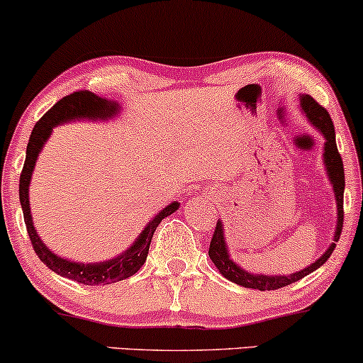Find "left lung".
Here are the masks:
<instances>
[{"label":"left lung","instance_id":"8db88e82","mask_svg":"<svg viewBox=\"0 0 363 363\" xmlns=\"http://www.w3.org/2000/svg\"><path fill=\"white\" fill-rule=\"evenodd\" d=\"M301 106H303L304 115L309 118V121L316 126L318 130L325 137V164L326 170H328V176L331 184H333L335 191V199H336V208H338V223H336V231H335V240L333 243L328 247L323 255L318 259L314 264L309 265V267L299 270V272L291 274V276H259V274H250L242 267H238L233 260L230 259L228 248H226L225 237H223V225L221 221H218L215 226V233H213L211 243H209V259L213 260V264L216 265L218 270H220L223 276L228 279V281L238 284V286L250 287V289H259V291H274L281 289V287L289 286V284H294L301 281L303 277H306L308 274H311L313 270L321 267L326 260L330 259V255L333 253L336 242H338L340 235H342L343 228V191H345V172H343V160L342 155H340L338 148H336V140H335V126L333 121H331V116L328 111L321 106L316 99H313L309 94L301 96Z\"/></svg>","mask_w":363,"mask_h":363}]
</instances>
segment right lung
Listing matches in <instances>:
<instances>
[{"mask_svg": "<svg viewBox=\"0 0 363 363\" xmlns=\"http://www.w3.org/2000/svg\"><path fill=\"white\" fill-rule=\"evenodd\" d=\"M118 111V104L108 99L99 98L91 93V91H74V93L64 96L60 101H57L49 111L43 115L40 120L35 123V128L30 135L28 147H27V159H25L23 170L20 176V203L23 209V220L27 225V231L30 242L35 253L38 255L43 264L50 270H54L59 276L72 279V281L86 284V286H104V284H115L118 281H123L130 276L138 272L143 262L147 260L148 247H150L154 231L157 230L160 221L165 216L172 215L177 211L179 203L169 204L162 211L157 215L154 220L145 226L142 235L137 238V242L128 248L125 253L118 255L116 259L108 262H99V264H79V262H71L67 259H60L55 253H52L49 248L42 243L40 237L37 235V230L32 223V215H30V201H28V186L32 172L37 162V157L40 154L43 143L50 137L52 128L65 121L72 120H103V118L115 116Z\"/></svg>", "mask_w": 363, "mask_h": 363, "instance_id": "1", "label": "right lung"}]
</instances>
